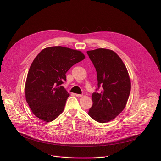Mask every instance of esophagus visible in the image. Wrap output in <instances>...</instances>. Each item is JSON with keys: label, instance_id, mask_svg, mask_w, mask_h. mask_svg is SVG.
<instances>
[{"label": "esophagus", "instance_id": "1", "mask_svg": "<svg viewBox=\"0 0 161 161\" xmlns=\"http://www.w3.org/2000/svg\"><path fill=\"white\" fill-rule=\"evenodd\" d=\"M75 96H76V97H82V95H81V94H75Z\"/></svg>", "mask_w": 161, "mask_h": 161}]
</instances>
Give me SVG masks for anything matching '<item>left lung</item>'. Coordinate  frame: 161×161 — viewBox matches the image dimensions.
<instances>
[{
    "label": "left lung",
    "mask_w": 161,
    "mask_h": 161,
    "mask_svg": "<svg viewBox=\"0 0 161 161\" xmlns=\"http://www.w3.org/2000/svg\"><path fill=\"white\" fill-rule=\"evenodd\" d=\"M97 76L100 92L92 95L93 101L88 114L99 123L114 119L125 108L130 92L127 68L119 56L112 50L98 48L86 52Z\"/></svg>",
    "instance_id": "8db88e82"
}]
</instances>
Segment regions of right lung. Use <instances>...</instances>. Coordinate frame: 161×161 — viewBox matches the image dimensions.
Returning <instances> with one entry per match:
<instances>
[{
  "mask_svg": "<svg viewBox=\"0 0 161 161\" xmlns=\"http://www.w3.org/2000/svg\"><path fill=\"white\" fill-rule=\"evenodd\" d=\"M85 58L78 50L62 47L43 49L33 60L25 83V98L33 114L52 122L64 111L69 96L64 86L65 73Z\"/></svg>",
  "mask_w": 161,
  "mask_h": 161,
  "instance_id": "right-lung-1",
  "label": "right lung"
}]
</instances>
